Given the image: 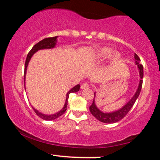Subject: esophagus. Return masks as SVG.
Wrapping results in <instances>:
<instances>
[{
  "label": "esophagus",
  "instance_id": "1",
  "mask_svg": "<svg viewBox=\"0 0 160 160\" xmlns=\"http://www.w3.org/2000/svg\"><path fill=\"white\" fill-rule=\"evenodd\" d=\"M89 87V83H87V82H84V83H82L81 86H80V88H81L82 89H88Z\"/></svg>",
  "mask_w": 160,
  "mask_h": 160
}]
</instances>
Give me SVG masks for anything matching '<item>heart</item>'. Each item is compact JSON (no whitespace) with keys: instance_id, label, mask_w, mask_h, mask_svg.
Segmentation results:
<instances>
[{"instance_id":"heart-1","label":"heart","mask_w":160,"mask_h":160,"mask_svg":"<svg viewBox=\"0 0 160 160\" xmlns=\"http://www.w3.org/2000/svg\"><path fill=\"white\" fill-rule=\"evenodd\" d=\"M111 53V50L110 49L108 48H104V49H102V50H101V56H102V57H106V56H109L110 54ZM119 57L118 54H115L114 55V58H117Z\"/></svg>"}]
</instances>
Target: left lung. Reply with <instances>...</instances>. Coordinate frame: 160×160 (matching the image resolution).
Wrapping results in <instances>:
<instances>
[{
  "mask_svg": "<svg viewBox=\"0 0 160 160\" xmlns=\"http://www.w3.org/2000/svg\"><path fill=\"white\" fill-rule=\"evenodd\" d=\"M135 63L138 65L139 69V73H140V82H139L138 88L137 92H135V94L134 95L132 98L128 102L124 107H122L121 109L118 110V111L113 112V113H103L97 108L95 104V100H93L92 104H91L90 107H89V111H90L91 113L92 114L97 120L101 121V122H104V123H113V122H117L120 120H122V118L126 116L127 113L129 112L131 108H132V106L135 104V101L138 98V97L140 95L141 87H142V83H143V77H144V68H143V65L141 64H139L141 62V59L139 58V57L138 56L137 54H135ZM95 96V93L94 94V98Z\"/></svg>",
  "mask_w": 160,
  "mask_h": 160,
  "instance_id": "obj_1",
  "label": "left lung"
}]
</instances>
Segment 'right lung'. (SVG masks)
Listing matches in <instances>:
<instances>
[{"label":"right lung","mask_w":160,"mask_h":160,"mask_svg":"<svg viewBox=\"0 0 160 160\" xmlns=\"http://www.w3.org/2000/svg\"><path fill=\"white\" fill-rule=\"evenodd\" d=\"M56 38H57V37H53V38H45V39L40 40V42H38V43H36V44L32 47V49H31L30 52H29L28 54L26 60H25V71H24V81H25V74H26L27 66H28V62L30 61L31 58H32V56H33V54H34V52H36L38 50H39V49L53 48V47H55V45L56 44ZM80 88V86L78 84V85H77L76 86H74V87L73 88V89H71V90H70L67 93V96H66V102H65V106H64V108H62V111H60L59 112H58V113H55V114L45 115V114H43V113H40V112H38L36 109H34V108H33V109H34V111L36 113V114L38 115L39 117H40V118H41V119H43V120H55V119L58 118V117H59L60 116H62V114H63V113L66 111V110H67V109H66V108H67L68 99L70 93L76 92L79 91Z\"/></svg>","instance_id":"add662e5"}]
</instances>
